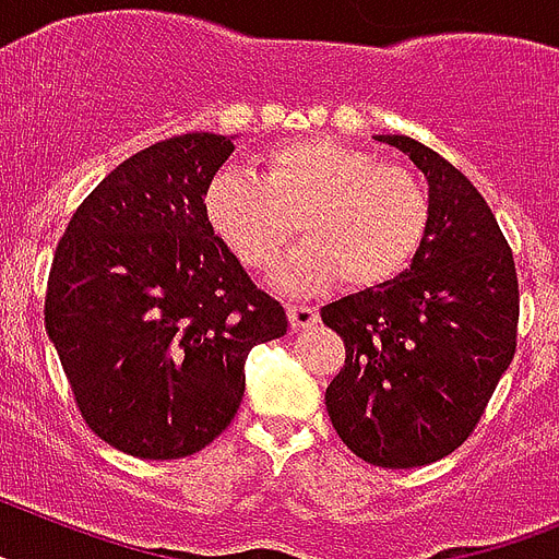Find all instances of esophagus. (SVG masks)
Returning a JSON list of instances; mask_svg holds the SVG:
<instances>
[{"label": "esophagus", "instance_id": "34e87169", "mask_svg": "<svg viewBox=\"0 0 559 559\" xmlns=\"http://www.w3.org/2000/svg\"><path fill=\"white\" fill-rule=\"evenodd\" d=\"M317 320H320V311H317V308H311V306H288L290 331L311 329V325Z\"/></svg>", "mask_w": 559, "mask_h": 559}]
</instances>
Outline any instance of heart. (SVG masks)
<instances>
[{"label": "heart", "mask_w": 559, "mask_h": 559, "mask_svg": "<svg viewBox=\"0 0 559 559\" xmlns=\"http://www.w3.org/2000/svg\"><path fill=\"white\" fill-rule=\"evenodd\" d=\"M207 228L246 269L269 271L294 230L306 242L280 265L285 294L340 283L371 290L403 276L431 228L426 182L331 136L280 142L260 156V179L219 170L202 200Z\"/></svg>", "instance_id": "b5f03b06"}]
</instances>
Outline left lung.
I'll list each match as a JSON object with an SVG mask.
<instances>
[{"label": "left lung", "mask_w": 559, "mask_h": 559, "mask_svg": "<svg viewBox=\"0 0 559 559\" xmlns=\"http://www.w3.org/2000/svg\"><path fill=\"white\" fill-rule=\"evenodd\" d=\"M428 182L431 228L412 269L322 308L345 340L325 389L336 435L366 463L417 468L463 445L518 348L514 257L477 188L412 136H377Z\"/></svg>", "instance_id": "8db88e82"}]
</instances>
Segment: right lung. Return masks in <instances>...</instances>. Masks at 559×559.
Segmentation results:
<instances>
[{
	"instance_id": "1",
	"label": "right lung",
	"mask_w": 559,
	"mask_h": 559,
	"mask_svg": "<svg viewBox=\"0 0 559 559\" xmlns=\"http://www.w3.org/2000/svg\"><path fill=\"white\" fill-rule=\"evenodd\" d=\"M237 136L182 133L110 170L64 228L45 331L85 423L142 460H179L223 435L253 345L288 331L207 228V182Z\"/></svg>"
}]
</instances>
